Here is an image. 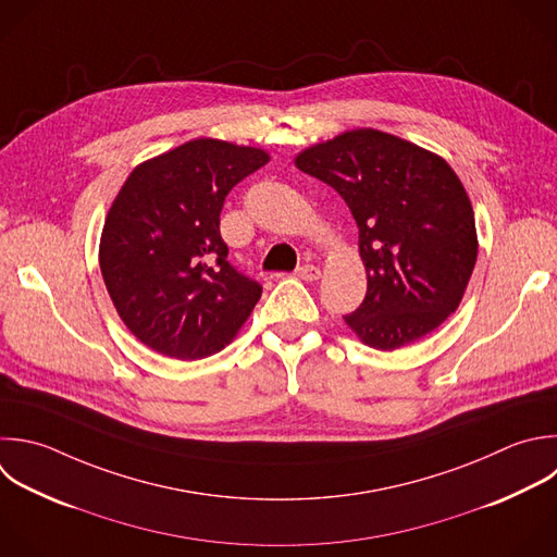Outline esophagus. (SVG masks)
I'll list each match as a JSON object with an SVG mask.
<instances>
[{
    "instance_id": "esophagus-1",
    "label": "esophagus",
    "mask_w": 557,
    "mask_h": 557,
    "mask_svg": "<svg viewBox=\"0 0 557 557\" xmlns=\"http://www.w3.org/2000/svg\"><path fill=\"white\" fill-rule=\"evenodd\" d=\"M296 276L300 278V281H318L320 278V268L318 265H300L298 270H296Z\"/></svg>"
}]
</instances>
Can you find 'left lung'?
Masks as SVG:
<instances>
[{
    "label": "left lung",
    "mask_w": 557,
    "mask_h": 557,
    "mask_svg": "<svg viewBox=\"0 0 557 557\" xmlns=\"http://www.w3.org/2000/svg\"><path fill=\"white\" fill-rule=\"evenodd\" d=\"M296 168L331 185L357 222L368 292L344 318L355 335L394 350L435 331L459 307L476 261L474 213L450 165L357 128L302 150Z\"/></svg>",
    "instance_id": "1"
}]
</instances>
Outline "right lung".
Listing matches in <instances>:
<instances>
[{"instance_id": "1", "label": "right lung", "mask_w": 557, "mask_h": 557, "mask_svg": "<svg viewBox=\"0 0 557 557\" xmlns=\"http://www.w3.org/2000/svg\"><path fill=\"white\" fill-rule=\"evenodd\" d=\"M270 154L194 139L137 165L107 215L100 270L111 300L148 348L174 359L222 350L261 298L228 263L220 213L228 191Z\"/></svg>"}]
</instances>
